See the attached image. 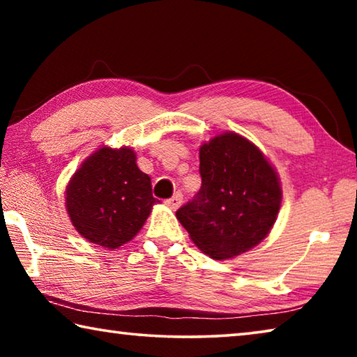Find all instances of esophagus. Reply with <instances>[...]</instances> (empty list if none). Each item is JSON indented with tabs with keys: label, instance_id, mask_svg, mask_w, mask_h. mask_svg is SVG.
<instances>
[{
	"label": "esophagus",
	"instance_id": "34e87169",
	"mask_svg": "<svg viewBox=\"0 0 357 357\" xmlns=\"http://www.w3.org/2000/svg\"><path fill=\"white\" fill-rule=\"evenodd\" d=\"M165 203H167L168 208L178 209L181 206V203H183V195H181V193H176V195H173L172 198H168Z\"/></svg>",
	"mask_w": 357,
	"mask_h": 357
}]
</instances>
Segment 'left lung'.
Returning a JSON list of instances; mask_svg holds the SVG:
<instances>
[{
  "label": "left lung",
  "instance_id": "obj_1",
  "mask_svg": "<svg viewBox=\"0 0 357 357\" xmlns=\"http://www.w3.org/2000/svg\"><path fill=\"white\" fill-rule=\"evenodd\" d=\"M200 174L202 189L176 211L198 249L225 259L261 243L282 203L279 176L261 151L225 132L200 148Z\"/></svg>",
  "mask_w": 357,
  "mask_h": 357
}]
</instances>
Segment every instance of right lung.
<instances>
[{
	"label": "right lung",
	"instance_id": "add662e5",
	"mask_svg": "<svg viewBox=\"0 0 357 357\" xmlns=\"http://www.w3.org/2000/svg\"><path fill=\"white\" fill-rule=\"evenodd\" d=\"M151 178L130 148H100L83 162L66 189L72 225L89 243L116 249L144 225L153 204Z\"/></svg>",
	"mask_w": 357,
	"mask_h": 357
}]
</instances>
